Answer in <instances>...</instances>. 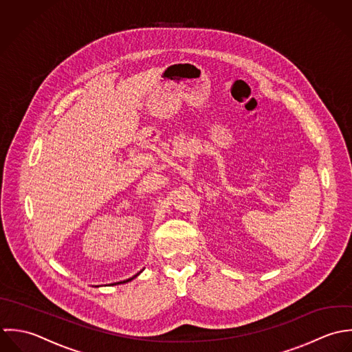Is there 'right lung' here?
<instances>
[{
	"instance_id": "right-lung-1",
	"label": "right lung",
	"mask_w": 352,
	"mask_h": 352,
	"mask_svg": "<svg viewBox=\"0 0 352 352\" xmlns=\"http://www.w3.org/2000/svg\"><path fill=\"white\" fill-rule=\"evenodd\" d=\"M142 271H144V270H142ZM142 271H140V272H139V274H136V275H135V276H133V278H129V279H126V280H124V281H118V283H116V284H124V283H128V281L133 280V279H135V278H138V276H139V275H140V274H141V272H142Z\"/></svg>"
}]
</instances>
